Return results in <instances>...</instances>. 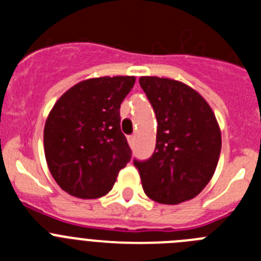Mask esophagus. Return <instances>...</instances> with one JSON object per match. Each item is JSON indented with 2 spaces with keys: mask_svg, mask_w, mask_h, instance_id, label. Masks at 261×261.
<instances>
[{
  "mask_svg": "<svg viewBox=\"0 0 261 261\" xmlns=\"http://www.w3.org/2000/svg\"><path fill=\"white\" fill-rule=\"evenodd\" d=\"M128 142H129V145H130V146H133V145H135V142H136V136H129Z\"/></svg>",
  "mask_w": 261,
  "mask_h": 261,
  "instance_id": "1",
  "label": "esophagus"
}]
</instances>
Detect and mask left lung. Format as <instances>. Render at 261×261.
I'll use <instances>...</instances> for the list:
<instances>
[{
	"label": "left lung",
	"mask_w": 261,
	"mask_h": 261,
	"mask_svg": "<svg viewBox=\"0 0 261 261\" xmlns=\"http://www.w3.org/2000/svg\"><path fill=\"white\" fill-rule=\"evenodd\" d=\"M140 86L156 116L151 158L135 161L144 192L161 204L176 205L199 195L211 181L221 153V129L213 110L180 81L141 77Z\"/></svg>",
	"instance_id": "1"
}]
</instances>
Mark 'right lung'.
<instances>
[{
  "instance_id": "obj_1",
  "label": "right lung",
  "mask_w": 261,
  "mask_h": 261,
  "mask_svg": "<svg viewBox=\"0 0 261 261\" xmlns=\"http://www.w3.org/2000/svg\"><path fill=\"white\" fill-rule=\"evenodd\" d=\"M133 75L89 78L62 94L44 126V154L61 190L78 199H98L114 187L130 161L120 129V106Z\"/></svg>"
}]
</instances>
